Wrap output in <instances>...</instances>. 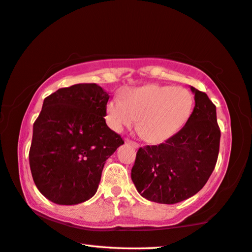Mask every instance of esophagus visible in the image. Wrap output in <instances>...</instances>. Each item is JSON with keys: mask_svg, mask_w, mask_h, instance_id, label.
Here are the masks:
<instances>
[{"mask_svg": "<svg viewBox=\"0 0 252 252\" xmlns=\"http://www.w3.org/2000/svg\"><path fill=\"white\" fill-rule=\"evenodd\" d=\"M126 142L129 143V145H131L134 148H139V143L135 142V141H132V140H129V139H126Z\"/></svg>", "mask_w": 252, "mask_h": 252, "instance_id": "obj_1", "label": "esophagus"}]
</instances>
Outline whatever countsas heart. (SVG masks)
Segmentation results:
<instances>
[{
    "instance_id": "1",
    "label": "heart",
    "mask_w": 252,
    "mask_h": 252,
    "mask_svg": "<svg viewBox=\"0 0 252 252\" xmlns=\"http://www.w3.org/2000/svg\"><path fill=\"white\" fill-rule=\"evenodd\" d=\"M195 98L183 86L149 84L127 89L121 98L107 104V120L115 131L130 127L137 119V131L146 141L159 143L179 132L191 117Z\"/></svg>"
}]
</instances>
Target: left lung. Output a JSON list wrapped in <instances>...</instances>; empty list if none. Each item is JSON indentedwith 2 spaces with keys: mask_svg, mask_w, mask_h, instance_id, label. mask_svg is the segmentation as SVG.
Returning a JSON list of instances; mask_svg holds the SVG:
<instances>
[{
  "mask_svg": "<svg viewBox=\"0 0 252 252\" xmlns=\"http://www.w3.org/2000/svg\"><path fill=\"white\" fill-rule=\"evenodd\" d=\"M195 106L186 126L158 146L139 148L131 178L149 201L175 204L203 189L217 165L221 131L217 109L194 87Z\"/></svg>",
  "mask_w": 252,
  "mask_h": 252,
  "instance_id": "8db88e82",
  "label": "left lung"
}]
</instances>
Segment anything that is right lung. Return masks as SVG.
I'll return each instance as SVG.
<instances>
[{
  "mask_svg": "<svg viewBox=\"0 0 252 252\" xmlns=\"http://www.w3.org/2000/svg\"><path fill=\"white\" fill-rule=\"evenodd\" d=\"M110 95L94 83L50 94L33 123L30 169L43 196L79 204L96 193L106 159L125 143L106 126Z\"/></svg>",
  "mask_w": 252,
  "mask_h": 252,
  "instance_id": "obj_1",
  "label": "right lung"
}]
</instances>
